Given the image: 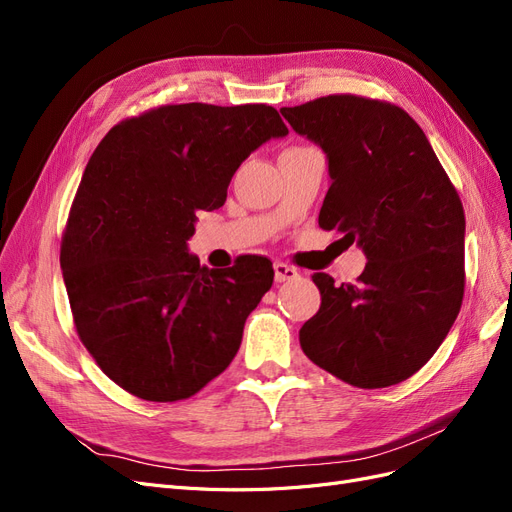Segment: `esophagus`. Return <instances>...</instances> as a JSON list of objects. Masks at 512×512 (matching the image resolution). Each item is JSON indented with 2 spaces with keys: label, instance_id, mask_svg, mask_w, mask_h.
Instances as JSON below:
<instances>
[{
  "label": "esophagus",
  "instance_id": "obj_1",
  "mask_svg": "<svg viewBox=\"0 0 512 512\" xmlns=\"http://www.w3.org/2000/svg\"><path fill=\"white\" fill-rule=\"evenodd\" d=\"M273 269H275V282H290V280H297V277H299L297 269L290 267V265H284V262H275Z\"/></svg>",
  "mask_w": 512,
  "mask_h": 512
}]
</instances>
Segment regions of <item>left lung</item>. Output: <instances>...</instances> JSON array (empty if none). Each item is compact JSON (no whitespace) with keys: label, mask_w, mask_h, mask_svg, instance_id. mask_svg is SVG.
Segmentation results:
<instances>
[{"label":"left lung","mask_w":512,"mask_h":512,"mask_svg":"<svg viewBox=\"0 0 512 512\" xmlns=\"http://www.w3.org/2000/svg\"><path fill=\"white\" fill-rule=\"evenodd\" d=\"M280 113L327 156L320 228L344 232L367 258L359 284L314 273L322 303L301 348L361 389L406 380L440 348L463 299L466 215L453 183L399 106L327 96Z\"/></svg>","instance_id":"left-lung-1"}]
</instances>
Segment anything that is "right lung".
<instances>
[{
    "label": "right lung",
    "instance_id": "obj_1",
    "mask_svg": "<svg viewBox=\"0 0 512 512\" xmlns=\"http://www.w3.org/2000/svg\"><path fill=\"white\" fill-rule=\"evenodd\" d=\"M286 134L273 106L190 102L121 121L96 147L59 260L81 342L121 389L185 399L235 359L271 260L209 269L188 241L196 211L220 209L237 168Z\"/></svg>",
    "mask_w": 512,
    "mask_h": 512
}]
</instances>
